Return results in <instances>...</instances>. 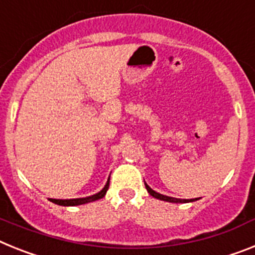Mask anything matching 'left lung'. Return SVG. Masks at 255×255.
<instances>
[{
    "label": "left lung",
    "instance_id": "left-lung-1",
    "mask_svg": "<svg viewBox=\"0 0 255 255\" xmlns=\"http://www.w3.org/2000/svg\"><path fill=\"white\" fill-rule=\"evenodd\" d=\"M145 187L147 190L150 195H151L152 198L155 199H159V200H163V201H168V203H191V201L195 200H199L198 198L196 199H177V198H172V196H167V195H163V194H159V192L154 191V190L150 187L147 183L145 182Z\"/></svg>",
    "mask_w": 255,
    "mask_h": 255
}]
</instances>
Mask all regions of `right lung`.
I'll return each instance as SVG.
<instances>
[{"label":"right lung","instance_id":"1","mask_svg":"<svg viewBox=\"0 0 255 255\" xmlns=\"http://www.w3.org/2000/svg\"><path fill=\"white\" fill-rule=\"evenodd\" d=\"M109 182H110V177L106 181V185L104 186V189L101 191H99L97 194L91 195V196H86V198H78V199H50V201L55 203L57 205H63V207H75V205H82V204H87V203H91V201L99 200V199L104 198L109 189Z\"/></svg>","mask_w":255,"mask_h":255}]
</instances>
